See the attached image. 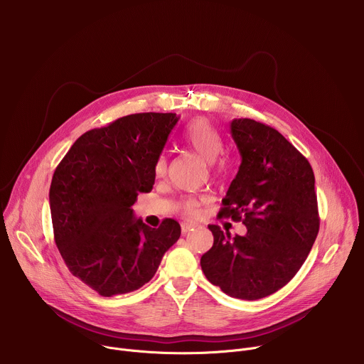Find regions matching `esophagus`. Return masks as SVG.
Here are the masks:
<instances>
[{
    "instance_id": "34e87169",
    "label": "esophagus",
    "mask_w": 364,
    "mask_h": 364,
    "mask_svg": "<svg viewBox=\"0 0 364 364\" xmlns=\"http://www.w3.org/2000/svg\"><path fill=\"white\" fill-rule=\"evenodd\" d=\"M194 228H196V225H193V223H181V232H183V235H187V233L191 232Z\"/></svg>"
}]
</instances>
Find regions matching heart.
I'll return each instance as SVG.
<instances>
[{"label":"heart","instance_id":"heart-1","mask_svg":"<svg viewBox=\"0 0 364 364\" xmlns=\"http://www.w3.org/2000/svg\"><path fill=\"white\" fill-rule=\"evenodd\" d=\"M184 141L207 163H215L223 151V139L220 134L209 121L205 119L193 121L184 132ZM166 166H167V161L164 157H161L157 161V166H155V171H157V174H163L166 171ZM203 203H204L203 198H197V197L186 198L180 204V210L186 218L196 219L200 216V207Z\"/></svg>","mask_w":364,"mask_h":364}]
</instances>
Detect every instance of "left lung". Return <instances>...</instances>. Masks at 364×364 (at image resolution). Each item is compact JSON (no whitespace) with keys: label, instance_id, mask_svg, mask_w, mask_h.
I'll list each match as a JSON object with an SVG mask.
<instances>
[{"label":"left lung","instance_id":"obj_1","mask_svg":"<svg viewBox=\"0 0 364 364\" xmlns=\"http://www.w3.org/2000/svg\"><path fill=\"white\" fill-rule=\"evenodd\" d=\"M239 171L219 218L246 226L230 236L209 225L215 242L200 265L225 294L255 301L285 287L299 271L320 229L316 178L304 155L277 129L240 118L230 122Z\"/></svg>","mask_w":364,"mask_h":364}]
</instances>
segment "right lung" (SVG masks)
<instances>
[{
    "label": "right lung",
    "mask_w": 364,
    "mask_h": 364,
    "mask_svg": "<svg viewBox=\"0 0 364 364\" xmlns=\"http://www.w3.org/2000/svg\"><path fill=\"white\" fill-rule=\"evenodd\" d=\"M176 114L145 112L79 136L51 178L55 242L72 275L102 296L132 292L157 272L181 228L159 229L134 216L138 193L152 190L155 166Z\"/></svg>",
    "instance_id": "obj_1"
}]
</instances>
